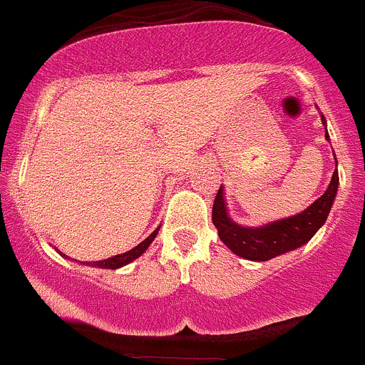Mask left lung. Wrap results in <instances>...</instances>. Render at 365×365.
<instances>
[{"mask_svg": "<svg viewBox=\"0 0 365 365\" xmlns=\"http://www.w3.org/2000/svg\"><path fill=\"white\" fill-rule=\"evenodd\" d=\"M322 124H326L322 117ZM326 138L329 140L328 131ZM336 160V158H335ZM336 187H339V173H333L331 183L321 198L315 200L312 205L301 214H295L286 220L274 221L264 227H241L227 216V207L223 202V190H217L212 205V223L217 229V236L234 254L250 261H268L272 257L295 250L302 247L313 237V234L321 229L331 210L335 200Z\"/></svg>", "mask_w": 365, "mask_h": 365, "instance_id": "1", "label": "left lung"}]
</instances>
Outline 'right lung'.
<instances>
[{
	"mask_svg": "<svg viewBox=\"0 0 365 365\" xmlns=\"http://www.w3.org/2000/svg\"><path fill=\"white\" fill-rule=\"evenodd\" d=\"M156 234H158V229H156L155 232L151 234V236L145 237V240L142 241L140 245H136L135 248H131V250H129V252H124V254L113 255V257H110V259L93 261V263H91V267L108 268V270H117V268H120V267H124V264L131 263L133 259H136V257H140V255L144 254L145 250H148V247L153 243V240H155V237H156Z\"/></svg>",
	"mask_w": 365,
	"mask_h": 365,
	"instance_id": "1",
	"label": "right lung"
}]
</instances>
